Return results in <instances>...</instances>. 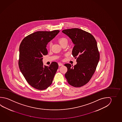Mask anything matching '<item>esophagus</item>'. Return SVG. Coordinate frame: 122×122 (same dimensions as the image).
I'll return each instance as SVG.
<instances>
[{
    "label": "esophagus",
    "instance_id": "34e87169",
    "mask_svg": "<svg viewBox=\"0 0 122 122\" xmlns=\"http://www.w3.org/2000/svg\"><path fill=\"white\" fill-rule=\"evenodd\" d=\"M58 65H59V66H63V64H62V63H59Z\"/></svg>",
    "mask_w": 122,
    "mask_h": 122
}]
</instances>
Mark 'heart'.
Masks as SVG:
<instances>
[{"label":"heart","instance_id":"obj_1","mask_svg":"<svg viewBox=\"0 0 122 122\" xmlns=\"http://www.w3.org/2000/svg\"><path fill=\"white\" fill-rule=\"evenodd\" d=\"M59 42L60 43L61 45L65 44V43H68V40L67 39L66 37H63L60 38L59 40Z\"/></svg>","mask_w":122,"mask_h":122}]
</instances>
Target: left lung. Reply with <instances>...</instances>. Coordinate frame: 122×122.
I'll return each instance as SVG.
<instances>
[{
  "label": "left lung",
  "mask_w": 122,
  "mask_h": 122,
  "mask_svg": "<svg viewBox=\"0 0 122 122\" xmlns=\"http://www.w3.org/2000/svg\"><path fill=\"white\" fill-rule=\"evenodd\" d=\"M75 45L72 55L76 58L74 66L66 64L67 71L65 77L69 84L80 87L87 84L95 72L100 58V54L95 38L91 33L79 28L63 30Z\"/></svg>",
  "instance_id": "left-lung-1"
}]
</instances>
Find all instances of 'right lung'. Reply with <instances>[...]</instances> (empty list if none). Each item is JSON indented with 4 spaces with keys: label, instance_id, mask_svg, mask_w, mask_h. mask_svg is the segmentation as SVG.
Listing matches in <instances>:
<instances>
[{
    "label": "right lung",
    "instance_id": "1",
    "mask_svg": "<svg viewBox=\"0 0 122 122\" xmlns=\"http://www.w3.org/2000/svg\"><path fill=\"white\" fill-rule=\"evenodd\" d=\"M59 31H36L26 36L20 43L19 67L27 82L35 89L44 90L52 82L58 65L52 62L49 66L44 65L42 57L48 54L47 45Z\"/></svg>",
    "mask_w": 122,
    "mask_h": 122
}]
</instances>
